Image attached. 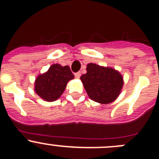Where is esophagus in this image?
<instances>
[{
    "label": "esophagus",
    "instance_id": "34e87169",
    "mask_svg": "<svg viewBox=\"0 0 159 159\" xmlns=\"http://www.w3.org/2000/svg\"><path fill=\"white\" fill-rule=\"evenodd\" d=\"M74 75H75V78L79 79V78H80V75H81V72H75V73L74 74Z\"/></svg>",
    "mask_w": 159,
    "mask_h": 159
}]
</instances>
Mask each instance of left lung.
Listing matches in <instances>:
<instances>
[{"label":"left lung","mask_w":159,"mask_h":159,"mask_svg":"<svg viewBox=\"0 0 159 159\" xmlns=\"http://www.w3.org/2000/svg\"><path fill=\"white\" fill-rule=\"evenodd\" d=\"M80 80L90 99L101 104L115 101L123 85L122 77L118 71L93 63L87 65V73L81 75Z\"/></svg>","instance_id":"obj_1"}]
</instances>
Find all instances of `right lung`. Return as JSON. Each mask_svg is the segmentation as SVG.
Segmentation results:
<instances>
[{"label":"right lung","mask_w":159,"mask_h":159,"mask_svg":"<svg viewBox=\"0 0 159 159\" xmlns=\"http://www.w3.org/2000/svg\"><path fill=\"white\" fill-rule=\"evenodd\" d=\"M73 78L69 66L54 64L48 72L36 79L35 91L45 101H54L62 94L67 83Z\"/></svg>","instance_id":"1"}]
</instances>
